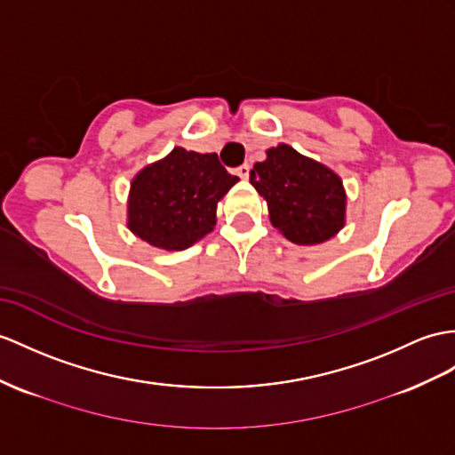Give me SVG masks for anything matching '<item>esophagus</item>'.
Instances as JSON below:
<instances>
[{
  "label": "esophagus",
  "mask_w": 455,
  "mask_h": 455,
  "mask_svg": "<svg viewBox=\"0 0 455 455\" xmlns=\"http://www.w3.org/2000/svg\"><path fill=\"white\" fill-rule=\"evenodd\" d=\"M249 172H251V165L249 164H243V165H239V168L235 170V173L241 177V180H247Z\"/></svg>",
  "instance_id": "34e87169"
}]
</instances>
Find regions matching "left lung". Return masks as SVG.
Masks as SVG:
<instances>
[{
    "label": "left lung",
    "instance_id": "obj_1",
    "mask_svg": "<svg viewBox=\"0 0 455 455\" xmlns=\"http://www.w3.org/2000/svg\"><path fill=\"white\" fill-rule=\"evenodd\" d=\"M266 154L268 158L251 170V183L268 203L274 228L297 245H316L334 237L346 216L339 177L287 144Z\"/></svg>",
    "mask_w": 455,
    "mask_h": 455
}]
</instances>
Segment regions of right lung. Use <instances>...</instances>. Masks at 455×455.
I'll list each match as a JSON object with an SVG mask.
<instances>
[{
	"label": "right lung",
	"mask_w": 455,
	"mask_h": 455,
	"mask_svg": "<svg viewBox=\"0 0 455 455\" xmlns=\"http://www.w3.org/2000/svg\"><path fill=\"white\" fill-rule=\"evenodd\" d=\"M237 181L218 154L173 148L132 180L129 228L154 247L183 251L212 231L216 204Z\"/></svg>",
	"instance_id": "obj_1"
}]
</instances>
